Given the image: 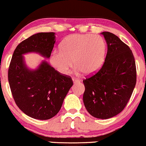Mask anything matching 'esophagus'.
Here are the masks:
<instances>
[{"instance_id": "34e87169", "label": "esophagus", "mask_w": 146, "mask_h": 146, "mask_svg": "<svg viewBox=\"0 0 146 146\" xmlns=\"http://www.w3.org/2000/svg\"><path fill=\"white\" fill-rule=\"evenodd\" d=\"M72 81H73L74 83H76V82H80V80H79V79H76V78H74V77L72 78Z\"/></svg>"}]
</instances>
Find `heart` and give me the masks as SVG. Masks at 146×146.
<instances>
[{
    "instance_id": "b5f03b06",
    "label": "heart",
    "mask_w": 146,
    "mask_h": 146,
    "mask_svg": "<svg viewBox=\"0 0 146 146\" xmlns=\"http://www.w3.org/2000/svg\"><path fill=\"white\" fill-rule=\"evenodd\" d=\"M106 52V41L100 36L73 34L63 40L60 50L51 52L50 62L62 74L68 73L73 62L78 71L91 74L102 66Z\"/></svg>"
}]
</instances>
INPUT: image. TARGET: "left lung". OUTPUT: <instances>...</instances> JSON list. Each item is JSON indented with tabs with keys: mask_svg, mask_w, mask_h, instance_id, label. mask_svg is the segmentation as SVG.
Here are the masks:
<instances>
[{
	"mask_svg": "<svg viewBox=\"0 0 146 146\" xmlns=\"http://www.w3.org/2000/svg\"><path fill=\"white\" fill-rule=\"evenodd\" d=\"M108 45L105 62L97 73L83 81V100L93 117L109 119L121 112L136 83L134 57L127 44L114 34L102 32Z\"/></svg>",
	"mask_w": 146,
	"mask_h": 146,
	"instance_id": "1",
	"label": "left lung"
}]
</instances>
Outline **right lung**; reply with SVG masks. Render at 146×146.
Segmentation results:
<instances>
[{
	"mask_svg": "<svg viewBox=\"0 0 146 146\" xmlns=\"http://www.w3.org/2000/svg\"><path fill=\"white\" fill-rule=\"evenodd\" d=\"M55 42L53 32L31 36L17 46L8 69V82L15 102L24 113L36 119H49L58 113L73 82L46 60L36 70H30L23 55L34 52L49 58Z\"/></svg>",
	"mask_w": 146,
	"mask_h": 146,
	"instance_id": "right-lung-1",
	"label": "right lung"
}]
</instances>
